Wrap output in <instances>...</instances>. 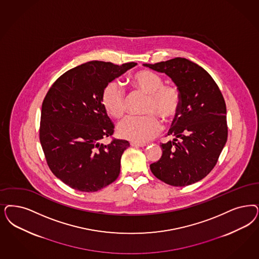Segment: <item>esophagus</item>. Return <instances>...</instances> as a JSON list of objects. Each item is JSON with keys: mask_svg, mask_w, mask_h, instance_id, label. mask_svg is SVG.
Wrapping results in <instances>:
<instances>
[{"mask_svg": "<svg viewBox=\"0 0 259 259\" xmlns=\"http://www.w3.org/2000/svg\"><path fill=\"white\" fill-rule=\"evenodd\" d=\"M130 144H131V146H134V147H144L146 145V143H136V142H131Z\"/></svg>", "mask_w": 259, "mask_h": 259, "instance_id": "esophagus-1", "label": "esophagus"}]
</instances>
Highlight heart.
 <instances>
[{
	"mask_svg": "<svg viewBox=\"0 0 259 259\" xmlns=\"http://www.w3.org/2000/svg\"><path fill=\"white\" fill-rule=\"evenodd\" d=\"M160 74L143 70L131 77V85L137 94L146 96L141 116H128L118 126V134L122 138L144 143L153 139L161 131V120H171L177 116L182 98L178 88L174 85H164ZM101 102L108 114L115 118L123 116L126 111L127 98L124 91L115 82H109L102 90Z\"/></svg>",
	"mask_w": 259,
	"mask_h": 259,
	"instance_id": "1",
	"label": "heart"
}]
</instances>
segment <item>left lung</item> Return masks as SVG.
<instances>
[{"label": "left lung", "instance_id": "obj_1", "mask_svg": "<svg viewBox=\"0 0 259 259\" xmlns=\"http://www.w3.org/2000/svg\"><path fill=\"white\" fill-rule=\"evenodd\" d=\"M143 66L167 74L182 98L167 134L175 139L161 143V159L150 164L152 173L170 186L194 184L213 169L227 143L223 95L207 71L186 58Z\"/></svg>", "mask_w": 259, "mask_h": 259}]
</instances>
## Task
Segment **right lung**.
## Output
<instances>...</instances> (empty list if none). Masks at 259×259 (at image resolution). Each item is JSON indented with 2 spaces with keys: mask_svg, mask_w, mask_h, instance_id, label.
<instances>
[{
  "mask_svg": "<svg viewBox=\"0 0 259 259\" xmlns=\"http://www.w3.org/2000/svg\"><path fill=\"white\" fill-rule=\"evenodd\" d=\"M90 61L63 73L46 95L41 111L39 137L52 172L70 188L95 192L116 181L120 159L130 143L104 139L115 125L101 102L109 82L133 68Z\"/></svg>",
  "mask_w": 259,
  "mask_h": 259,
  "instance_id": "right-lung-1",
  "label": "right lung"
}]
</instances>
